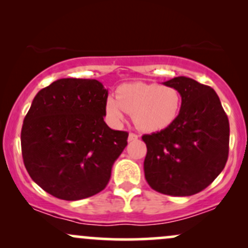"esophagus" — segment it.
Masks as SVG:
<instances>
[{"label":"esophagus","mask_w":248,"mask_h":248,"mask_svg":"<svg viewBox=\"0 0 248 248\" xmlns=\"http://www.w3.org/2000/svg\"><path fill=\"white\" fill-rule=\"evenodd\" d=\"M138 139H139V136L136 135V134H134V133H129V135H128V141H129V142L138 140Z\"/></svg>","instance_id":"1"}]
</instances>
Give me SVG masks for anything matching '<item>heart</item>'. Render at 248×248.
<instances>
[{"instance_id":"heart-1","label":"heart","mask_w":248,"mask_h":248,"mask_svg":"<svg viewBox=\"0 0 248 248\" xmlns=\"http://www.w3.org/2000/svg\"><path fill=\"white\" fill-rule=\"evenodd\" d=\"M181 104V93L170 85L127 82L118 87L116 98L109 95L106 99L105 113L113 126H120L126 112L130 113L139 129L154 133L176 120Z\"/></svg>"}]
</instances>
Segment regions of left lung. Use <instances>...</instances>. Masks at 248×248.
Returning a JSON list of instances; mask_svg holds the SVG:
<instances>
[{"instance_id": "8db88e82", "label": "left lung", "mask_w": 248, "mask_h": 248, "mask_svg": "<svg viewBox=\"0 0 248 248\" xmlns=\"http://www.w3.org/2000/svg\"><path fill=\"white\" fill-rule=\"evenodd\" d=\"M163 85L179 91L181 109L169 127L142 136L147 146L144 176L155 191L191 196L223 171L229 156V119L210 86L187 77Z\"/></svg>"}]
</instances>
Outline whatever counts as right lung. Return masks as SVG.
I'll list each match as a JSON object with an SVG mask.
<instances>
[{"instance_id": "add662e5", "label": "right lung", "mask_w": 248, "mask_h": 248, "mask_svg": "<svg viewBox=\"0 0 248 248\" xmlns=\"http://www.w3.org/2000/svg\"><path fill=\"white\" fill-rule=\"evenodd\" d=\"M107 96L95 79L62 78L33 98L22 127V155L44 191L79 201L106 187L128 139L104 121Z\"/></svg>"}]
</instances>
